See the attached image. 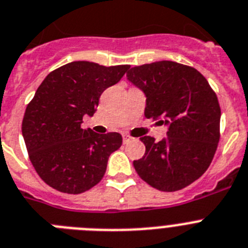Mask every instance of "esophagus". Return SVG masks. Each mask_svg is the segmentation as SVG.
<instances>
[{"label": "esophagus", "mask_w": 248, "mask_h": 248, "mask_svg": "<svg viewBox=\"0 0 248 248\" xmlns=\"http://www.w3.org/2000/svg\"><path fill=\"white\" fill-rule=\"evenodd\" d=\"M133 137H130V135L128 134H123V141H124V144H126V143H129V141L133 140Z\"/></svg>", "instance_id": "1"}]
</instances>
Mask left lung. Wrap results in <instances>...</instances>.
I'll return each instance as SVG.
<instances>
[{"label":"left lung","mask_w":248,"mask_h":248,"mask_svg":"<svg viewBox=\"0 0 248 248\" xmlns=\"http://www.w3.org/2000/svg\"><path fill=\"white\" fill-rule=\"evenodd\" d=\"M147 96L144 115L168 126L167 138L141 137L143 158L133 162L148 185L174 192L200 178L212 162L219 141L217 95L194 67L156 61L132 67L126 74Z\"/></svg>","instance_id":"obj_1"}]
</instances>
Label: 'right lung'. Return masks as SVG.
<instances>
[{
    "label": "right lung",
    "instance_id": "right-lung-1",
    "mask_svg": "<svg viewBox=\"0 0 248 248\" xmlns=\"http://www.w3.org/2000/svg\"><path fill=\"white\" fill-rule=\"evenodd\" d=\"M128 69L74 61L41 82L23 115L22 135L30 160L46 185L79 194L101 181L123 138L119 133L82 129V118L94 115L104 90L120 81Z\"/></svg>",
    "mask_w": 248,
    "mask_h": 248
}]
</instances>
